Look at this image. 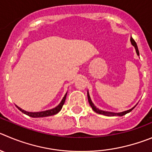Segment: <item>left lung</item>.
I'll return each instance as SVG.
<instances>
[{"mask_svg": "<svg viewBox=\"0 0 152 152\" xmlns=\"http://www.w3.org/2000/svg\"><path fill=\"white\" fill-rule=\"evenodd\" d=\"M130 42H131L132 45L135 47V49H136V52H137V55H140V52H139V50H138V47H137V43H136V42L134 41V39H133V38H130ZM88 102H89V104H90V106H91L92 110H94V111L95 112V113H98V114H101V115H106V116H122V115H126L127 113H130V112H131L132 110H134V108H135V106L134 107H133V108H131L130 110H127V111H124V112H121V113H112V112H107V111H103V110H99L98 108H97L95 106H94V104L93 103H92L91 100V97H90V95H89V93L88 91Z\"/></svg>", "mask_w": 152, "mask_h": 152, "instance_id": "left-lung-1", "label": "left lung"}]
</instances>
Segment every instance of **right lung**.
<instances>
[{
    "label": "right lung",
    "mask_w": 152,
    "mask_h": 152,
    "mask_svg": "<svg viewBox=\"0 0 152 152\" xmlns=\"http://www.w3.org/2000/svg\"><path fill=\"white\" fill-rule=\"evenodd\" d=\"M66 94H67V92L66 93V94L64 95V97H63V99H62V100L61 101V103H59V104L56 107L52 109V110H46V111H42V112H37V113H31V112L25 111L24 110L21 109L20 107H18V106H16V107L18 109V110H20L22 113H23L24 114L30 116V117H32V118H42V117H47V116L53 115H55V114H57V113H58L61 110L62 106H63V105L64 104L65 100H66Z\"/></svg>",
    "instance_id": "right-lung-1"
}]
</instances>
